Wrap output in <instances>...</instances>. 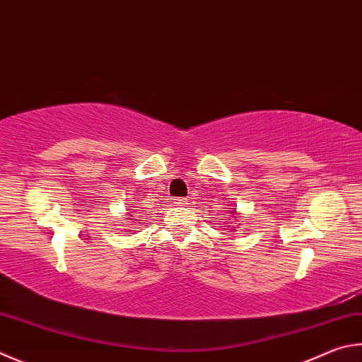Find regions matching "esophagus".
<instances>
[{
    "label": "esophagus",
    "mask_w": 362,
    "mask_h": 362,
    "mask_svg": "<svg viewBox=\"0 0 362 362\" xmlns=\"http://www.w3.org/2000/svg\"><path fill=\"white\" fill-rule=\"evenodd\" d=\"M174 204H175V206H179V207H183V206H185V204H187V201H185V199H182V198H179V199H175V201H174Z\"/></svg>",
    "instance_id": "esophagus-1"
}]
</instances>
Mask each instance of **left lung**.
Returning a JSON list of instances; mask_svg holds the SVG:
<instances>
[{
	"label": "left lung",
	"instance_id": "obj_1",
	"mask_svg": "<svg viewBox=\"0 0 362 362\" xmlns=\"http://www.w3.org/2000/svg\"><path fill=\"white\" fill-rule=\"evenodd\" d=\"M231 214L234 215V218H235V220H239V218H240V215H239V212H238V210H235V207H233V210H231ZM234 225H238V226H239V223H234ZM233 231H235V229H233Z\"/></svg>",
	"mask_w": 362,
	"mask_h": 362
}]
</instances>
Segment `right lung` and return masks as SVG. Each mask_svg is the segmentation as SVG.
<instances>
[{"instance_id": "obj_1", "label": "right lung", "mask_w": 362, "mask_h": 362, "mask_svg": "<svg viewBox=\"0 0 362 362\" xmlns=\"http://www.w3.org/2000/svg\"><path fill=\"white\" fill-rule=\"evenodd\" d=\"M129 210V212H127V218H123V220H133V218H129V216H136V215H133L134 214V209H128Z\"/></svg>"}]
</instances>
